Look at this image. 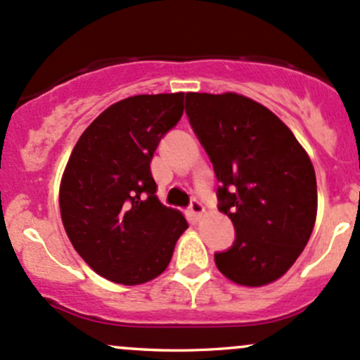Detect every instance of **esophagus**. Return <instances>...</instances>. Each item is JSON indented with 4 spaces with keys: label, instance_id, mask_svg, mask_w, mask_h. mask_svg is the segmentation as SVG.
<instances>
[{
    "label": "esophagus",
    "instance_id": "1",
    "mask_svg": "<svg viewBox=\"0 0 360 360\" xmlns=\"http://www.w3.org/2000/svg\"><path fill=\"white\" fill-rule=\"evenodd\" d=\"M191 214L194 217V220H201V217L205 214V206H202V202H199L198 199H194V201L191 202Z\"/></svg>",
    "mask_w": 360,
    "mask_h": 360
}]
</instances>
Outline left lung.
I'll return each instance as SVG.
<instances>
[{
	"label": "left lung",
	"mask_w": 360,
	"mask_h": 360,
	"mask_svg": "<svg viewBox=\"0 0 360 360\" xmlns=\"http://www.w3.org/2000/svg\"><path fill=\"white\" fill-rule=\"evenodd\" d=\"M185 112L220 181V211L236 229L234 246L214 255L232 283L260 288L291 269L317 217L312 161L262 103L227 94H187Z\"/></svg>",
	"instance_id": "obj_1"
}]
</instances>
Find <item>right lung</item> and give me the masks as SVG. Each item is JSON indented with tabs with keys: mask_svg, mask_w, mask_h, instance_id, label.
I'll use <instances>...</instances> for the list:
<instances>
[{
	"mask_svg": "<svg viewBox=\"0 0 360 360\" xmlns=\"http://www.w3.org/2000/svg\"><path fill=\"white\" fill-rule=\"evenodd\" d=\"M184 91L135 95L107 107L74 146L60 180L65 234L107 281L139 286L161 276L188 227L155 195L150 161L180 121Z\"/></svg>",
	"mask_w": 360,
	"mask_h": 360,
	"instance_id": "1",
	"label": "right lung"
}]
</instances>
